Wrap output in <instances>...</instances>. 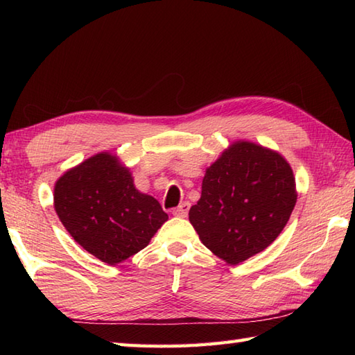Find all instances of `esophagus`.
<instances>
[{
    "instance_id": "34e87169",
    "label": "esophagus",
    "mask_w": 355,
    "mask_h": 355,
    "mask_svg": "<svg viewBox=\"0 0 355 355\" xmlns=\"http://www.w3.org/2000/svg\"><path fill=\"white\" fill-rule=\"evenodd\" d=\"M189 207H191L189 202H182V205H180L178 207H175V209L172 210V214L175 215V216H178V218H186L187 212H189Z\"/></svg>"
}]
</instances>
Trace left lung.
Segmentation results:
<instances>
[{"label":"left lung","mask_w":355,"mask_h":355,"mask_svg":"<svg viewBox=\"0 0 355 355\" xmlns=\"http://www.w3.org/2000/svg\"><path fill=\"white\" fill-rule=\"evenodd\" d=\"M296 201L290 163L277 150L236 140L206 169L189 221L210 252L238 266L273 243Z\"/></svg>","instance_id":"1"}]
</instances>
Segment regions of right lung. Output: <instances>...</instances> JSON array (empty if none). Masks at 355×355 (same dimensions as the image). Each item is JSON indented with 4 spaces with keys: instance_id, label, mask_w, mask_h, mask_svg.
Instances as JSON below:
<instances>
[{
    "instance_id": "add662e5",
    "label": "right lung",
    "mask_w": 355,
    "mask_h": 355,
    "mask_svg": "<svg viewBox=\"0 0 355 355\" xmlns=\"http://www.w3.org/2000/svg\"><path fill=\"white\" fill-rule=\"evenodd\" d=\"M53 205L73 239L108 266L139 253L168 221L160 202L134 186L130 168L111 153L65 171Z\"/></svg>"
}]
</instances>
